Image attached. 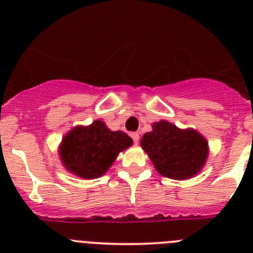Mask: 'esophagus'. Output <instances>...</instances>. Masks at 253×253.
Segmentation results:
<instances>
[{
  "label": "esophagus",
  "instance_id": "esophagus-1",
  "mask_svg": "<svg viewBox=\"0 0 253 253\" xmlns=\"http://www.w3.org/2000/svg\"><path fill=\"white\" fill-rule=\"evenodd\" d=\"M131 139H133V142L135 143V144H138V142H139V134L138 133H131Z\"/></svg>",
  "mask_w": 253,
  "mask_h": 253
}]
</instances>
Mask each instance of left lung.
I'll list each match as a JSON object with an SVG mask.
<instances>
[{"label": "left lung", "mask_w": 253, "mask_h": 253, "mask_svg": "<svg viewBox=\"0 0 253 253\" xmlns=\"http://www.w3.org/2000/svg\"><path fill=\"white\" fill-rule=\"evenodd\" d=\"M140 146L162 176L186 180L200 172L208 158V142L194 129H180L166 120L153 123Z\"/></svg>", "instance_id": "8db88e82"}]
</instances>
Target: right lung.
<instances>
[{
	"label": "right lung",
	"instance_id": "right-lung-1",
	"mask_svg": "<svg viewBox=\"0 0 253 253\" xmlns=\"http://www.w3.org/2000/svg\"><path fill=\"white\" fill-rule=\"evenodd\" d=\"M131 144L133 140L124 131H111L104 122L96 120L88 126L78 125L64 135L59 156L67 171L78 177L97 178Z\"/></svg>",
	"mask_w": 253,
	"mask_h": 253
}]
</instances>
